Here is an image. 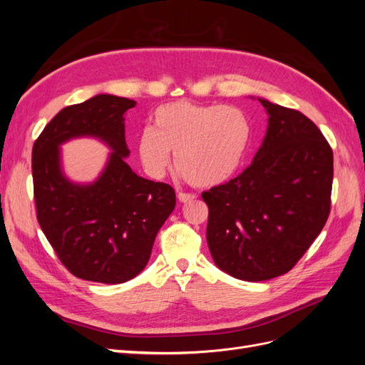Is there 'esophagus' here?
<instances>
[{"label": "esophagus", "instance_id": "obj_1", "mask_svg": "<svg viewBox=\"0 0 365 365\" xmlns=\"http://www.w3.org/2000/svg\"><path fill=\"white\" fill-rule=\"evenodd\" d=\"M195 195H190V193H182V192H180L178 193V201L180 202H182V204H185V202H192L193 200H195Z\"/></svg>", "mask_w": 365, "mask_h": 365}]
</instances>
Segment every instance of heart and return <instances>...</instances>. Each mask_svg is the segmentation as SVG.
Masks as SVG:
<instances>
[{"label":"heart","mask_w":365,"mask_h":365,"mask_svg":"<svg viewBox=\"0 0 365 365\" xmlns=\"http://www.w3.org/2000/svg\"><path fill=\"white\" fill-rule=\"evenodd\" d=\"M152 129L137 140L138 157L149 176L160 180L172 163L195 187L210 189L233 176L248 149V117L236 106L189 101L160 106Z\"/></svg>","instance_id":"heart-1"}]
</instances>
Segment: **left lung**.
I'll return each instance as SVG.
<instances>
[{"label": "left lung", "instance_id": "1", "mask_svg": "<svg viewBox=\"0 0 365 365\" xmlns=\"http://www.w3.org/2000/svg\"><path fill=\"white\" fill-rule=\"evenodd\" d=\"M259 102L269 118L256 157L236 178L202 193L216 267L245 282L294 268L326 224L334 180L332 149L314 121Z\"/></svg>", "mask_w": 365, "mask_h": 365}]
</instances>
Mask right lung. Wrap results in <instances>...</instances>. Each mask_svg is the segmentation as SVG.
Segmentation results:
<instances>
[{
  "label": "right lung",
  "mask_w": 365,
  "mask_h": 365,
  "mask_svg": "<svg viewBox=\"0 0 365 365\" xmlns=\"http://www.w3.org/2000/svg\"><path fill=\"white\" fill-rule=\"evenodd\" d=\"M135 105L97 94L63 108L33 145L38 222L65 268L83 280L117 284L134 279L176 204L169 184L141 178L126 163L125 113ZM79 136L98 138L113 150L99 178L88 185L70 182L60 164V145Z\"/></svg>",
  "instance_id": "1"
}]
</instances>
